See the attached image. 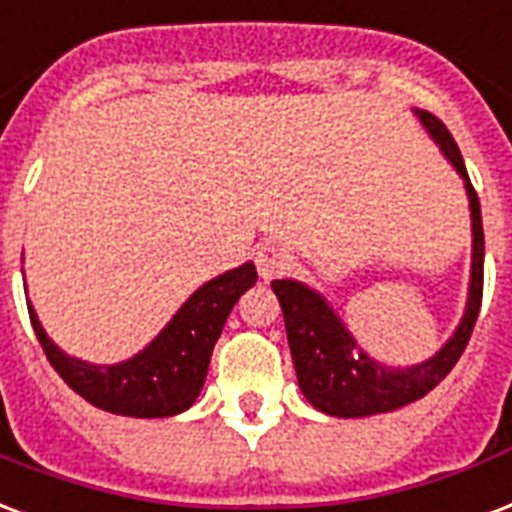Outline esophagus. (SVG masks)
<instances>
[{"mask_svg": "<svg viewBox=\"0 0 512 512\" xmlns=\"http://www.w3.org/2000/svg\"><path fill=\"white\" fill-rule=\"evenodd\" d=\"M290 263H293V257L287 252L285 246L279 244H263L260 249L255 252V266H257V274L260 279H276V276H282L290 271Z\"/></svg>", "mask_w": 512, "mask_h": 512, "instance_id": "esophagus-1", "label": "esophagus"}]
</instances>
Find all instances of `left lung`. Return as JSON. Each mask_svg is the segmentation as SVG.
I'll return each mask as SVG.
<instances>
[{
	"label": "left lung",
	"mask_w": 512,
	"mask_h": 512,
	"mask_svg": "<svg viewBox=\"0 0 512 512\" xmlns=\"http://www.w3.org/2000/svg\"><path fill=\"white\" fill-rule=\"evenodd\" d=\"M415 113L467 187L469 211H472V274H469L467 309L456 333L442 344L437 355L415 366L393 369L369 358L358 347L323 295L295 279H274L271 287L285 314L287 344H290L301 393L312 407L333 418H366L423 399L456 366L478 320L480 301H483V252H486L478 192L469 184L464 157L448 127L429 111L415 108Z\"/></svg>",
	"instance_id": "left-lung-1"
}]
</instances>
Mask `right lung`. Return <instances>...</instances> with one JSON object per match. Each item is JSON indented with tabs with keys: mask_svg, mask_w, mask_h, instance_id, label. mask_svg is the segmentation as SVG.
I'll return each mask as SVG.
<instances>
[{
	"mask_svg": "<svg viewBox=\"0 0 512 512\" xmlns=\"http://www.w3.org/2000/svg\"><path fill=\"white\" fill-rule=\"evenodd\" d=\"M255 282V263H244L211 279L189 295L187 304L173 314L149 347L113 366L70 358L48 339L32 304L26 306L45 358L78 396L113 415L170 418L195 404L230 309Z\"/></svg>",
	"mask_w": 512,
	"mask_h": 512,
	"instance_id": "1",
	"label": "right lung"
}]
</instances>
